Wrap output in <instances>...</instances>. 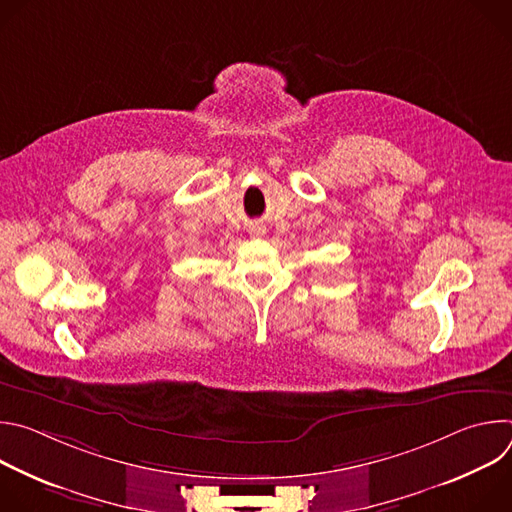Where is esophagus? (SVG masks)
I'll return each mask as SVG.
<instances>
[{"instance_id": "obj_1", "label": "esophagus", "mask_w": 512, "mask_h": 512, "mask_svg": "<svg viewBox=\"0 0 512 512\" xmlns=\"http://www.w3.org/2000/svg\"><path fill=\"white\" fill-rule=\"evenodd\" d=\"M249 231H251V235H255V237H259V235H263V233H265V229H263V227H251Z\"/></svg>"}]
</instances>
